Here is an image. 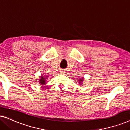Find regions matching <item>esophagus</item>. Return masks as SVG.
Listing matches in <instances>:
<instances>
[{"mask_svg":"<svg viewBox=\"0 0 130 130\" xmlns=\"http://www.w3.org/2000/svg\"><path fill=\"white\" fill-rule=\"evenodd\" d=\"M60 73H61V74H64L65 73V72L64 71H60Z\"/></svg>","mask_w":130,"mask_h":130,"instance_id":"esophagus-1","label":"esophagus"}]
</instances>
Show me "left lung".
Listing matches in <instances>:
<instances>
[{"label": "left lung", "mask_w": 130, "mask_h": 130, "mask_svg": "<svg viewBox=\"0 0 130 130\" xmlns=\"http://www.w3.org/2000/svg\"><path fill=\"white\" fill-rule=\"evenodd\" d=\"M84 81V78L83 77H80V79H79V85H82V82Z\"/></svg>", "instance_id": "1"}]
</instances>
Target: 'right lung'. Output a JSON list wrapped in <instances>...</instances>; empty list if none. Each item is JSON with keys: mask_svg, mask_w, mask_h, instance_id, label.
Returning a JSON list of instances; mask_svg holds the SVG:
<instances>
[{"mask_svg": "<svg viewBox=\"0 0 130 130\" xmlns=\"http://www.w3.org/2000/svg\"><path fill=\"white\" fill-rule=\"evenodd\" d=\"M48 76L45 75V74H44V75H41L40 76V79L38 80L39 83H40L41 85H45L48 79Z\"/></svg>", "mask_w": 130, "mask_h": 130, "instance_id": "right-lung-1", "label": "right lung"}]
</instances>
